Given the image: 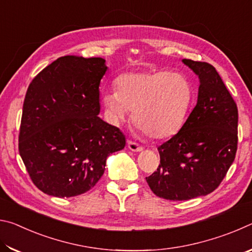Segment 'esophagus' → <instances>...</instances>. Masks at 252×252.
<instances>
[{
    "instance_id": "esophagus-1",
    "label": "esophagus",
    "mask_w": 252,
    "mask_h": 252,
    "mask_svg": "<svg viewBox=\"0 0 252 252\" xmlns=\"http://www.w3.org/2000/svg\"><path fill=\"white\" fill-rule=\"evenodd\" d=\"M127 148H129L130 150L133 152H140L143 150V148L141 146H139L138 143L133 142V141H127Z\"/></svg>"
}]
</instances>
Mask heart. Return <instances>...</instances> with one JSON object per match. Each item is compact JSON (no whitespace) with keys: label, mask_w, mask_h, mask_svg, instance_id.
<instances>
[{"label":"heart","mask_w":252,"mask_h":252,"mask_svg":"<svg viewBox=\"0 0 252 252\" xmlns=\"http://www.w3.org/2000/svg\"><path fill=\"white\" fill-rule=\"evenodd\" d=\"M117 91H106L102 102L110 120L119 125L133 111L132 120L143 133L156 140L181 131L193 103L191 81L171 71L138 72L119 76Z\"/></svg>","instance_id":"obj_1"}]
</instances>
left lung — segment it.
Wrapping results in <instances>:
<instances>
[{
	"label": "left lung",
	"instance_id": "1",
	"mask_svg": "<svg viewBox=\"0 0 252 252\" xmlns=\"http://www.w3.org/2000/svg\"><path fill=\"white\" fill-rule=\"evenodd\" d=\"M199 78L198 100L181 131L158 148L160 164L147 177L158 197L185 201L211 193L231 167L238 144V109L217 70L183 59Z\"/></svg>",
	"mask_w": 252,
	"mask_h": 252
}]
</instances>
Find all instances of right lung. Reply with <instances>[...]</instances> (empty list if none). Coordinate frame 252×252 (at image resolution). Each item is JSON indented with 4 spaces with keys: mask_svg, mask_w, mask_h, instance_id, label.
<instances>
[{
    "mask_svg": "<svg viewBox=\"0 0 252 252\" xmlns=\"http://www.w3.org/2000/svg\"><path fill=\"white\" fill-rule=\"evenodd\" d=\"M102 58H59L30 83L23 103L19 151L32 181L58 198L87 192L103 176L126 136L102 120Z\"/></svg>",
    "mask_w": 252,
    "mask_h": 252,
    "instance_id": "1",
    "label": "right lung"
}]
</instances>
